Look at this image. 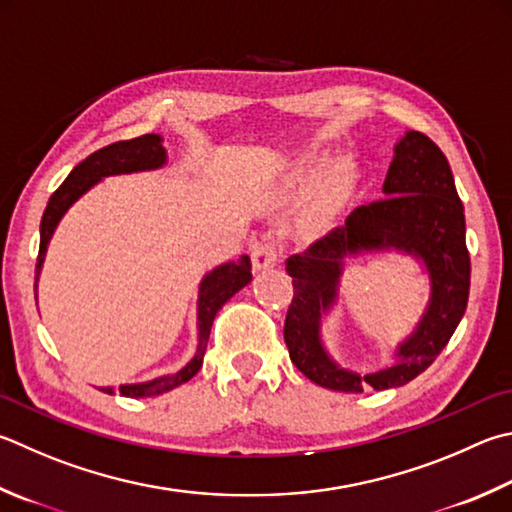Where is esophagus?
I'll return each mask as SVG.
<instances>
[{
	"mask_svg": "<svg viewBox=\"0 0 512 512\" xmlns=\"http://www.w3.org/2000/svg\"><path fill=\"white\" fill-rule=\"evenodd\" d=\"M250 262H253V271L262 273L277 264V250L271 244H255L250 250Z\"/></svg>",
	"mask_w": 512,
	"mask_h": 512,
	"instance_id": "esophagus-1",
	"label": "esophagus"
}]
</instances>
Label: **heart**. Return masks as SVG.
Returning <instances> with one entry per match:
<instances>
[{
	"label": "heart",
	"instance_id": "1",
	"mask_svg": "<svg viewBox=\"0 0 512 512\" xmlns=\"http://www.w3.org/2000/svg\"><path fill=\"white\" fill-rule=\"evenodd\" d=\"M322 163L320 154H306L304 159L295 165V170L288 174L286 188L300 190L306 181L318 172ZM360 185V167L358 163L342 156L324 167L318 179L311 185L309 194L302 203L297 219L293 224L295 237L304 241H313L327 235V232L338 224V219L345 215L349 203L353 201Z\"/></svg>",
	"mask_w": 512,
	"mask_h": 512
}]
</instances>
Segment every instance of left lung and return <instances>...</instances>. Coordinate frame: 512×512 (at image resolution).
<instances>
[{
	"instance_id": "1",
	"label": "left lung",
	"mask_w": 512,
	"mask_h": 512,
	"mask_svg": "<svg viewBox=\"0 0 512 512\" xmlns=\"http://www.w3.org/2000/svg\"><path fill=\"white\" fill-rule=\"evenodd\" d=\"M394 152L383 185L385 199L356 208L345 226L286 259V273L293 277V300L284 322L288 356L306 378L333 392L407 385L448 345L468 306L466 217L450 163L421 132H407ZM392 247L426 264L431 302L413 336L399 346L394 366L356 375L342 370L323 349L319 322L337 299L344 257Z\"/></svg>"
}]
</instances>
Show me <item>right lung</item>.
Returning <instances> with one entry per match:
<instances>
[{
	"instance_id": "right-lung-1",
	"label": "right lung",
	"mask_w": 512,
	"mask_h": 512,
	"mask_svg": "<svg viewBox=\"0 0 512 512\" xmlns=\"http://www.w3.org/2000/svg\"><path fill=\"white\" fill-rule=\"evenodd\" d=\"M161 141L163 138L159 134H145V136L132 138V141L111 143L107 147H102V150L89 154L85 161L73 167L71 174L64 179L60 188L51 194V199L46 203V210L42 215L40 253H37V264H35V288H37V277H40L42 264H44L46 246H49V241L53 237L55 228H58L60 219L64 217V212H67L89 188H94L100 179H105V176L156 170V167H161L165 163V150ZM250 280H253V275H250L248 255H241L237 262L221 264L215 268V271L203 277V282L199 286V306H197L199 347H197V353H194V358L181 371H176V374L154 378L150 383L120 385L118 392L129 398H145V396H159L163 392H170L174 387L188 383V380L197 374L203 365V353H206L210 329H212V322H215L217 311ZM100 389L105 394H114V389L111 387H100Z\"/></svg>"
}]
</instances>
